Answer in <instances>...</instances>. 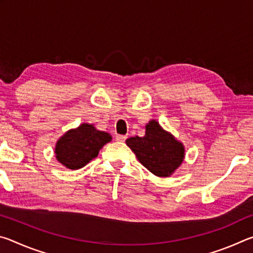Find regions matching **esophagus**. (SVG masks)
Returning <instances> with one entry per match:
<instances>
[{
	"label": "esophagus",
	"instance_id": "obj_1",
	"mask_svg": "<svg viewBox=\"0 0 253 253\" xmlns=\"http://www.w3.org/2000/svg\"><path fill=\"white\" fill-rule=\"evenodd\" d=\"M126 138V135H116V140H118V142H125Z\"/></svg>",
	"mask_w": 253,
	"mask_h": 253
}]
</instances>
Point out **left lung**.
<instances>
[{
	"label": "left lung",
	"mask_w": 253,
	"mask_h": 253,
	"mask_svg": "<svg viewBox=\"0 0 253 253\" xmlns=\"http://www.w3.org/2000/svg\"><path fill=\"white\" fill-rule=\"evenodd\" d=\"M126 144L139 163L158 177H169L185 158L183 143L165 130L155 119L145 126L143 137H130L126 139Z\"/></svg>",
	"instance_id": "obj_1"
}]
</instances>
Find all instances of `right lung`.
I'll use <instances>...</instances> for the list:
<instances>
[{"label":"right lung","instance_id":"1","mask_svg":"<svg viewBox=\"0 0 253 253\" xmlns=\"http://www.w3.org/2000/svg\"><path fill=\"white\" fill-rule=\"evenodd\" d=\"M111 139L109 132L98 130L92 124L83 123L77 128L67 130L57 140L55 158L66 169H83L98 156L100 149Z\"/></svg>","mask_w":253,"mask_h":253}]
</instances>
